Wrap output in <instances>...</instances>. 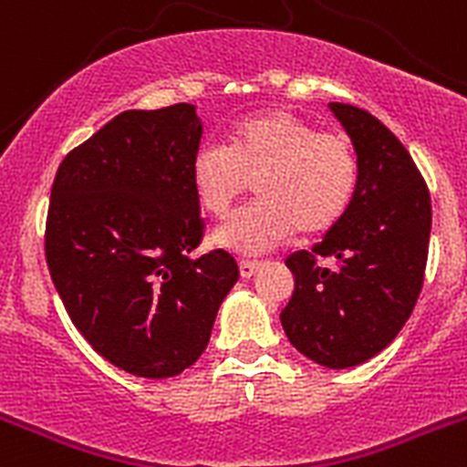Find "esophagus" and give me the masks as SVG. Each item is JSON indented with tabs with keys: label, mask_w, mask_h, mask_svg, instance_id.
<instances>
[{
	"label": "esophagus",
	"mask_w": 467,
	"mask_h": 467,
	"mask_svg": "<svg viewBox=\"0 0 467 467\" xmlns=\"http://www.w3.org/2000/svg\"><path fill=\"white\" fill-rule=\"evenodd\" d=\"M259 266H262V264L253 262V259H241V262H238V271H241L243 278H250V275L257 274Z\"/></svg>",
	"instance_id": "esophagus-1"
}]
</instances>
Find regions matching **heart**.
Here are the masks:
<instances>
[{"mask_svg":"<svg viewBox=\"0 0 467 467\" xmlns=\"http://www.w3.org/2000/svg\"><path fill=\"white\" fill-rule=\"evenodd\" d=\"M205 214L224 220L253 180L250 208L214 241L245 254L269 253L299 231L325 234L348 213L360 184V154L344 130H317L285 109H262L231 126L229 140L201 142L189 166Z\"/></svg>","mask_w":467,"mask_h":467,"instance_id":"obj_1","label":"heart"}]
</instances>
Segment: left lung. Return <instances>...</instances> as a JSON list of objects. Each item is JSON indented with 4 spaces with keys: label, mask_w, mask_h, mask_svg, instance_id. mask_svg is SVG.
Returning a JSON list of instances; mask_svg holds the SVG:
<instances>
[{
    "label": "left lung",
    "mask_w": 467,
    "mask_h": 467,
    "mask_svg": "<svg viewBox=\"0 0 467 467\" xmlns=\"http://www.w3.org/2000/svg\"><path fill=\"white\" fill-rule=\"evenodd\" d=\"M329 109L356 142L360 184L323 241L285 259L295 292L280 323L308 360L346 369L381 353L410 320L423 287L432 210L410 151L377 117L344 102ZM323 258L335 266L320 265Z\"/></svg>",
    "instance_id": "left-lung-1"
}]
</instances>
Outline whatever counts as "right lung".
Returning <instances> with one entry per match:
<instances>
[{
	"label": "right lung",
	"mask_w": 467,
	"mask_h": 467,
	"mask_svg": "<svg viewBox=\"0 0 467 467\" xmlns=\"http://www.w3.org/2000/svg\"><path fill=\"white\" fill-rule=\"evenodd\" d=\"M201 135L187 102L128 109L69 151L53 180V285L95 353L135 377L192 367L238 280L224 250L192 257L205 226L189 177Z\"/></svg>",
	"instance_id": "1"
}]
</instances>
